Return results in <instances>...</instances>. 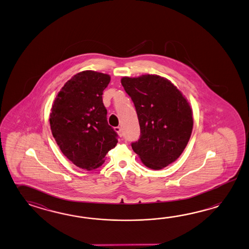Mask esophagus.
<instances>
[{"instance_id":"34e87169","label":"esophagus","mask_w":249,"mask_h":249,"mask_svg":"<svg viewBox=\"0 0 249 249\" xmlns=\"http://www.w3.org/2000/svg\"><path fill=\"white\" fill-rule=\"evenodd\" d=\"M114 129H115V131H116V132L118 133V134H119V136H120V137H122V127H114Z\"/></svg>"}]
</instances>
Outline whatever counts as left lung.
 <instances>
[{"instance_id": "left-lung-1", "label": "left lung", "mask_w": 249, "mask_h": 249, "mask_svg": "<svg viewBox=\"0 0 249 249\" xmlns=\"http://www.w3.org/2000/svg\"><path fill=\"white\" fill-rule=\"evenodd\" d=\"M122 85L134 103L140 126L133 151L150 169L171 164L182 154L192 133L188 101L171 81L157 75L122 77Z\"/></svg>"}]
</instances>
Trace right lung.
Segmentation results:
<instances>
[{"label": "right lung", "mask_w": 249, "mask_h": 249, "mask_svg": "<svg viewBox=\"0 0 249 249\" xmlns=\"http://www.w3.org/2000/svg\"><path fill=\"white\" fill-rule=\"evenodd\" d=\"M110 80L104 73L79 72L63 86L51 110V130L62 154L87 171L102 166L118 143L103 103Z\"/></svg>", "instance_id": "right-lung-1"}]
</instances>
